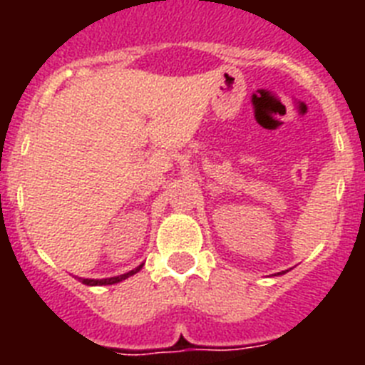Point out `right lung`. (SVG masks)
<instances>
[{"label":"right lung","instance_id":"right-lung-1","mask_svg":"<svg viewBox=\"0 0 365 365\" xmlns=\"http://www.w3.org/2000/svg\"><path fill=\"white\" fill-rule=\"evenodd\" d=\"M143 269V265H138L137 269L130 270V272H125V274H120V276H115V278H104V279H87V278H80V282L86 283V285H113V283H118L122 282V279L125 278H130V276H133V274H137L138 270Z\"/></svg>","mask_w":365,"mask_h":365}]
</instances>
